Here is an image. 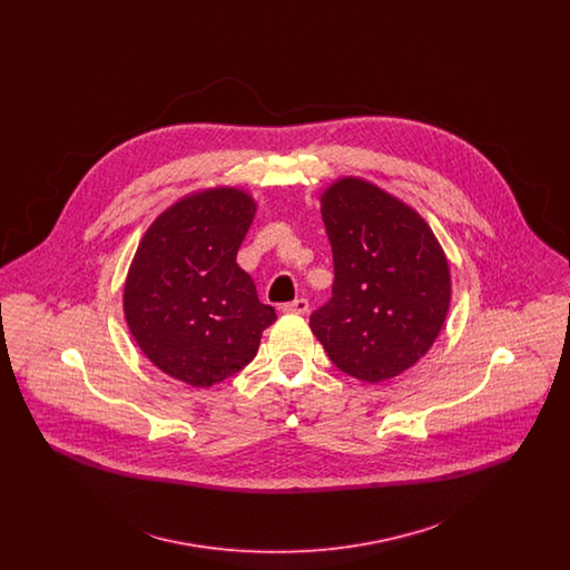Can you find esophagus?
I'll return each mask as SVG.
<instances>
[{
	"label": "esophagus",
	"mask_w": 570,
	"mask_h": 570,
	"mask_svg": "<svg viewBox=\"0 0 570 570\" xmlns=\"http://www.w3.org/2000/svg\"><path fill=\"white\" fill-rule=\"evenodd\" d=\"M307 307H309L307 298H295V301H291V303H284V305H282V312H286V314H305Z\"/></svg>",
	"instance_id": "34e87169"
}]
</instances>
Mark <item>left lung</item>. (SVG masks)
<instances>
[{
	"label": "left lung",
	"instance_id": "8db88e82",
	"mask_svg": "<svg viewBox=\"0 0 570 570\" xmlns=\"http://www.w3.org/2000/svg\"><path fill=\"white\" fill-rule=\"evenodd\" d=\"M333 252V295L309 316L328 358L382 382L412 367L444 325L449 263L428 222L379 186L344 177L321 196Z\"/></svg>",
	"mask_w": 570,
	"mask_h": 570
}]
</instances>
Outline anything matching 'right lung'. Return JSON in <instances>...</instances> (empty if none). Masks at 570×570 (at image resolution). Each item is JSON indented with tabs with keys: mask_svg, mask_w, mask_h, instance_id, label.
<instances>
[{
	"mask_svg": "<svg viewBox=\"0 0 570 570\" xmlns=\"http://www.w3.org/2000/svg\"><path fill=\"white\" fill-rule=\"evenodd\" d=\"M254 214L256 203L244 190L196 191L142 235L124 314L138 348L170 379L203 389L237 374L277 318L237 265Z\"/></svg>",
	"mask_w": 570,
	"mask_h": 570,
	"instance_id": "1",
	"label": "right lung"
}]
</instances>
